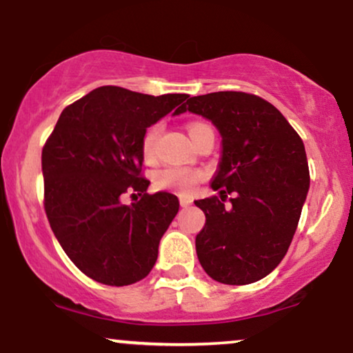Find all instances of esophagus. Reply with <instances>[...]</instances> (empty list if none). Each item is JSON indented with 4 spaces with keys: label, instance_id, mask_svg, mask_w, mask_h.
<instances>
[{
    "label": "esophagus",
    "instance_id": "esophagus-1",
    "mask_svg": "<svg viewBox=\"0 0 353 353\" xmlns=\"http://www.w3.org/2000/svg\"><path fill=\"white\" fill-rule=\"evenodd\" d=\"M179 204H181V208H189V205L192 204V199H190V197H181Z\"/></svg>",
    "mask_w": 353,
    "mask_h": 353
}]
</instances>
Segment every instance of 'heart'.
Listing matches in <instances>:
<instances>
[{
	"mask_svg": "<svg viewBox=\"0 0 353 353\" xmlns=\"http://www.w3.org/2000/svg\"><path fill=\"white\" fill-rule=\"evenodd\" d=\"M199 123L190 124L189 132H192L194 129L199 128ZM161 125L154 124L148 131L144 132L143 141H141V152L145 161H151L154 157V148H156L157 136H159ZM204 177V172L199 169H189V168H176V165H168V168L159 169L154 174V184L156 188L171 190V192L181 194V196H189L196 185L199 184V181Z\"/></svg>",
	"mask_w": 353,
	"mask_h": 353,
	"instance_id": "b5f03b06",
	"label": "heart"
}]
</instances>
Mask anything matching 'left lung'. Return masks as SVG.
I'll list each match as a JSON object with an SVG mask.
<instances>
[{
  "label": "left lung",
  "instance_id": "8db88e82",
  "mask_svg": "<svg viewBox=\"0 0 353 353\" xmlns=\"http://www.w3.org/2000/svg\"><path fill=\"white\" fill-rule=\"evenodd\" d=\"M217 128L222 152L210 188L196 201L205 214L196 237L202 269L214 281L245 285L281 264L310 185L301 136L277 108L255 94L221 91L194 96L181 108ZM228 193L234 197L228 208Z\"/></svg>",
  "mask_w": 353,
  "mask_h": 353
}]
</instances>
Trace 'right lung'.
Returning a JSON list of instances; mask_svg holds the SVG:
<instances>
[{
    "mask_svg": "<svg viewBox=\"0 0 353 353\" xmlns=\"http://www.w3.org/2000/svg\"><path fill=\"white\" fill-rule=\"evenodd\" d=\"M188 98L101 86L64 108L44 144L48 221L68 257L92 281L129 285L156 264L179 201L164 190L145 192L141 141L161 117L181 114ZM125 192L141 199L124 206Z\"/></svg>",
    "mask_w": 353,
    "mask_h": 353,
    "instance_id": "add662e5",
    "label": "right lung"
}]
</instances>
